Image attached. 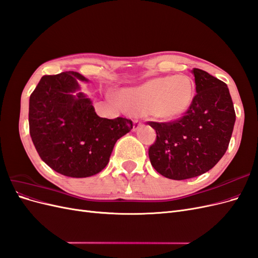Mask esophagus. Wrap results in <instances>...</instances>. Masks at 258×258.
Returning a JSON list of instances; mask_svg holds the SVG:
<instances>
[{
  "label": "esophagus",
  "instance_id": "1",
  "mask_svg": "<svg viewBox=\"0 0 258 258\" xmlns=\"http://www.w3.org/2000/svg\"><path fill=\"white\" fill-rule=\"evenodd\" d=\"M141 126H142V123L140 122L139 120H136V121L134 122V131H137Z\"/></svg>",
  "mask_w": 258,
  "mask_h": 258
}]
</instances>
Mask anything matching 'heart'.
<instances>
[{
    "label": "heart",
    "instance_id": "b5f03b06",
    "mask_svg": "<svg viewBox=\"0 0 258 258\" xmlns=\"http://www.w3.org/2000/svg\"><path fill=\"white\" fill-rule=\"evenodd\" d=\"M195 85L189 76L155 77L135 87L123 88L119 100L123 110L132 115L150 114L160 120H173L189 110Z\"/></svg>",
    "mask_w": 258,
    "mask_h": 258
}]
</instances>
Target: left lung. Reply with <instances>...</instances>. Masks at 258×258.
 I'll return each instance as SVG.
<instances>
[{
    "mask_svg": "<svg viewBox=\"0 0 258 258\" xmlns=\"http://www.w3.org/2000/svg\"><path fill=\"white\" fill-rule=\"evenodd\" d=\"M191 73L197 95L185 116L174 122H150L157 134L148 150L152 166L176 181L212 169L227 151L236 121L227 85L200 69Z\"/></svg>",
    "mask_w": 258,
    "mask_h": 258,
    "instance_id": "obj_1",
    "label": "left lung"
}]
</instances>
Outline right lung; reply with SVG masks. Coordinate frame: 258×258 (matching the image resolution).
<instances>
[{
    "instance_id": "right-lung-1",
    "label": "right lung",
    "mask_w": 258,
    "mask_h": 258,
    "mask_svg": "<svg viewBox=\"0 0 258 258\" xmlns=\"http://www.w3.org/2000/svg\"><path fill=\"white\" fill-rule=\"evenodd\" d=\"M82 74L69 71L45 75L30 96V136L42 160L70 177H88L110 161L117 140L132 129V121L102 118L81 91Z\"/></svg>"
}]
</instances>
